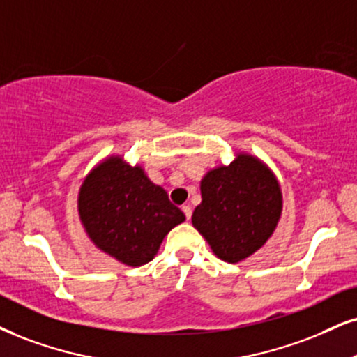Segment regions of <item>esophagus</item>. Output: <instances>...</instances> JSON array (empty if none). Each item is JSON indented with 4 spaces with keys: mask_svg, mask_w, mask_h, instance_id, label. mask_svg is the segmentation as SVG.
Returning a JSON list of instances; mask_svg holds the SVG:
<instances>
[{
    "mask_svg": "<svg viewBox=\"0 0 357 357\" xmlns=\"http://www.w3.org/2000/svg\"><path fill=\"white\" fill-rule=\"evenodd\" d=\"M182 212L187 217V220H190V217H192V206L190 205H183L182 206Z\"/></svg>",
    "mask_w": 357,
    "mask_h": 357,
    "instance_id": "1",
    "label": "esophagus"
}]
</instances>
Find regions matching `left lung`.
Listing matches in <instances>:
<instances>
[{
	"mask_svg": "<svg viewBox=\"0 0 357 357\" xmlns=\"http://www.w3.org/2000/svg\"><path fill=\"white\" fill-rule=\"evenodd\" d=\"M202 204L192 223L228 263H238L261 248L281 215V190L258 158L240 153L228 167L210 170L200 183Z\"/></svg>",
	"mask_w": 357,
	"mask_h": 357,
	"instance_id": "1",
	"label": "left lung"
}]
</instances>
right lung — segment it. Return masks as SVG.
<instances>
[{
  "mask_svg": "<svg viewBox=\"0 0 357 357\" xmlns=\"http://www.w3.org/2000/svg\"><path fill=\"white\" fill-rule=\"evenodd\" d=\"M79 215L94 245L129 266L151 261L167 233L185 220L164 188L121 157L107 158L87 175Z\"/></svg>",
  "mask_w": 357,
  "mask_h": 357,
  "instance_id": "obj_1",
  "label": "right lung"
}]
</instances>
